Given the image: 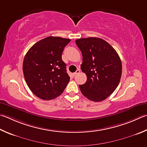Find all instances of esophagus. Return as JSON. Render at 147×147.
<instances>
[{
  "mask_svg": "<svg viewBox=\"0 0 147 147\" xmlns=\"http://www.w3.org/2000/svg\"><path fill=\"white\" fill-rule=\"evenodd\" d=\"M80 69H77V70L76 71V72H75V73H74V76H75V75H76V74H78V73H80Z\"/></svg>",
  "mask_w": 147,
  "mask_h": 147,
  "instance_id": "1",
  "label": "esophagus"
}]
</instances>
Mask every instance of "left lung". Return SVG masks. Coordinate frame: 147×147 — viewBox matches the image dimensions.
<instances>
[{"label": "left lung", "instance_id": "1", "mask_svg": "<svg viewBox=\"0 0 147 147\" xmlns=\"http://www.w3.org/2000/svg\"><path fill=\"white\" fill-rule=\"evenodd\" d=\"M76 44L81 51L82 72L87 81L80 85L83 95L93 101H101L113 93L119 83L122 73L120 58L115 49L104 40L89 37Z\"/></svg>", "mask_w": 147, "mask_h": 147}]
</instances>
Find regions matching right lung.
I'll return each mask as SVG.
<instances>
[{
  "mask_svg": "<svg viewBox=\"0 0 147 147\" xmlns=\"http://www.w3.org/2000/svg\"><path fill=\"white\" fill-rule=\"evenodd\" d=\"M71 40L48 36L29 49L23 62L24 76L28 87L40 99L50 100L63 92L70 77L62 59Z\"/></svg>",
  "mask_w": 147,
  "mask_h": 147,
  "instance_id": "right-lung-1",
  "label": "right lung"
}]
</instances>
